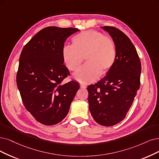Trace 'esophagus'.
I'll use <instances>...</instances> for the list:
<instances>
[{
  "label": "esophagus",
  "mask_w": 159,
  "mask_h": 159,
  "mask_svg": "<svg viewBox=\"0 0 159 159\" xmlns=\"http://www.w3.org/2000/svg\"><path fill=\"white\" fill-rule=\"evenodd\" d=\"M80 86L81 89H86V86L85 84H80Z\"/></svg>",
  "instance_id": "34e87169"
}]
</instances>
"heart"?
<instances>
[{
    "instance_id": "obj_1",
    "label": "heart",
    "mask_w": 159,
    "mask_h": 159,
    "mask_svg": "<svg viewBox=\"0 0 159 159\" xmlns=\"http://www.w3.org/2000/svg\"><path fill=\"white\" fill-rule=\"evenodd\" d=\"M73 44L62 49V57L67 69L77 70L84 56L87 63L74 75V79L82 84L91 83L113 68L116 59L114 41L95 30L84 31L75 35Z\"/></svg>"
}]
</instances>
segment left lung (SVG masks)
<instances>
[{
    "mask_svg": "<svg viewBox=\"0 0 159 159\" xmlns=\"http://www.w3.org/2000/svg\"><path fill=\"white\" fill-rule=\"evenodd\" d=\"M102 28L114 41L116 59L106 76L88 86V99L94 120L111 126L124 119L132 106L139 89L142 66L136 48L124 33L114 27Z\"/></svg>",
    "mask_w": 159,
    "mask_h": 159,
    "instance_id": "obj_1",
    "label": "left lung"
}]
</instances>
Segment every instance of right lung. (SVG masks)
Returning a JSON list of instances; mask_svg holds the SVG:
<instances>
[{
  "label": "right lung",
  "mask_w": 159,
  "mask_h": 159,
  "mask_svg": "<svg viewBox=\"0 0 159 159\" xmlns=\"http://www.w3.org/2000/svg\"><path fill=\"white\" fill-rule=\"evenodd\" d=\"M79 31L71 27H45L21 51L17 86L25 109L43 125L61 122L79 89L74 80L62 84L70 75L62 57L65 41Z\"/></svg>",
  "instance_id": "obj_1"
}]
</instances>
